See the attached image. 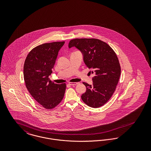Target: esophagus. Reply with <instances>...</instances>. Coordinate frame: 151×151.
Returning a JSON list of instances; mask_svg holds the SVG:
<instances>
[{
    "label": "esophagus",
    "instance_id": "obj_1",
    "mask_svg": "<svg viewBox=\"0 0 151 151\" xmlns=\"http://www.w3.org/2000/svg\"><path fill=\"white\" fill-rule=\"evenodd\" d=\"M70 86H76L77 84H78V83H74V82H70L68 83Z\"/></svg>",
    "mask_w": 151,
    "mask_h": 151
}]
</instances>
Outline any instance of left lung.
<instances>
[{
  "instance_id": "1",
  "label": "left lung",
  "mask_w": 151,
  "mask_h": 151,
  "mask_svg": "<svg viewBox=\"0 0 151 151\" xmlns=\"http://www.w3.org/2000/svg\"><path fill=\"white\" fill-rule=\"evenodd\" d=\"M72 47L81 52L89 72L94 75L93 85L83 83L86 90L81 99L90 107H101L111 98L119 81L121 70L118 58L108 44L99 39H73L68 44L69 48Z\"/></svg>"
}]
</instances>
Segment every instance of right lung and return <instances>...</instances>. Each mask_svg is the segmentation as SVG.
<instances>
[{
    "mask_svg": "<svg viewBox=\"0 0 151 151\" xmlns=\"http://www.w3.org/2000/svg\"><path fill=\"white\" fill-rule=\"evenodd\" d=\"M63 42L45 43L29 52L24 65L25 86L34 99L46 109L56 107L62 101L66 89L65 83L57 84L49 78Z\"/></svg>",
    "mask_w": 151,
    "mask_h": 151,
    "instance_id": "1",
    "label": "right lung"
}]
</instances>
